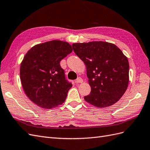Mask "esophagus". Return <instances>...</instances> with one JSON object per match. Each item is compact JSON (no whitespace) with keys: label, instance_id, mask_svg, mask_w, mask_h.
Here are the masks:
<instances>
[{"label":"esophagus","instance_id":"esophagus-1","mask_svg":"<svg viewBox=\"0 0 150 150\" xmlns=\"http://www.w3.org/2000/svg\"><path fill=\"white\" fill-rule=\"evenodd\" d=\"M83 82V79L81 78V77H79V78H77V79L76 80V83H81Z\"/></svg>","mask_w":150,"mask_h":150}]
</instances>
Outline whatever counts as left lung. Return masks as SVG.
I'll use <instances>...</instances> for the list:
<instances>
[{"label":"left lung","instance_id":"8db88e82","mask_svg":"<svg viewBox=\"0 0 150 150\" xmlns=\"http://www.w3.org/2000/svg\"><path fill=\"white\" fill-rule=\"evenodd\" d=\"M75 54L86 65L91 93L86 101L98 108L119 101L129 83V62L116 45L103 41L74 43Z\"/></svg>","mask_w":150,"mask_h":150}]
</instances>
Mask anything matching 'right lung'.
<instances>
[{
    "instance_id": "obj_1",
    "label": "right lung",
    "mask_w": 150,
    "mask_h": 150,
    "mask_svg": "<svg viewBox=\"0 0 150 150\" xmlns=\"http://www.w3.org/2000/svg\"><path fill=\"white\" fill-rule=\"evenodd\" d=\"M72 51L71 45L51 40L32 47L22 61L20 76L28 97L42 108L51 109L64 103L72 83L65 77L61 61Z\"/></svg>"
}]
</instances>
